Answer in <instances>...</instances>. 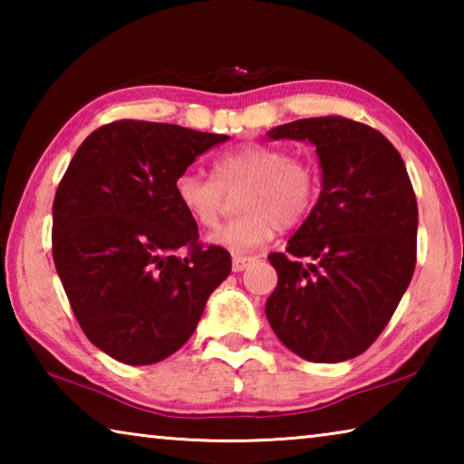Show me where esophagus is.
I'll return each mask as SVG.
<instances>
[{"mask_svg": "<svg viewBox=\"0 0 464 464\" xmlns=\"http://www.w3.org/2000/svg\"><path fill=\"white\" fill-rule=\"evenodd\" d=\"M251 262H254V257H249V256H233V270L243 272Z\"/></svg>", "mask_w": 464, "mask_h": 464, "instance_id": "34e87169", "label": "esophagus"}]
</instances>
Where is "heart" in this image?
Instances as JSON below:
<instances>
[{
	"label": "heart",
	"instance_id": "b5f03b06",
	"mask_svg": "<svg viewBox=\"0 0 464 464\" xmlns=\"http://www.w3.org/2000/svg\"><path fill=\"white\" fill-rule=\"evenodd\" d=\"M315 163L264 143L227 149L215 160V178L192 169L179 171L174 196L179 208L200 229H213L225 208V192L237 196L239 217L227 223L210 241L235 254H246L268 243L278 229H293L311 215L319 198Z\"/></svg>",
	"mask_w": 464,
	"mask_h": 464
}]
</instances>
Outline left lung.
<instances>
[{
  "label": "left lung",
  "mask_w": 464,
  "mask_h": 464,
  "mask_svg": "<svg viewBox=\"0 0 464 464\" xmlns=\"http://www.w3.org/2000/svg\"><path fill=\"white\" fill-rule=\"evenodd\" d=\"M268 137L315 145L324 179L286 254L268 256L278 285L266 317L309 362L356 358L389 324L415 270L418 202L405 163L379 130L343 116L280 124Z\"/></svg>",
  "instance_id": "8db88e82"
}]
</instances>
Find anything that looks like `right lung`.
Instances as JSON below:
<instances>
[{
  "mask_svg": "<svg viewBox=\"0 0 464 464\" xmlns=\"http://www.w3.org/2000/svg\"><path fill=\"white\" fill-rule=\"evenodd\" d=\"M178 124L116 121L83 140L53 202V260L77 324L119 362L155 364L190 340L229 251L198 243L174 179L225 143Z\"/></svg>",
  "mask_w": 464,
  "mask_h": 464,
  "instance_id": "obj_1",
  "label": "right lung"
}]
</instances>
